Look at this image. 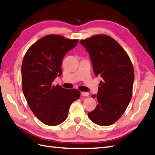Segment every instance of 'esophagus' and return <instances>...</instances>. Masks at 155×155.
Segmentation results:
<instances>
[{"label":"esophagus","mask_w":155,"mask_h":155,"mask_svg":"<svg viewBox=\"0 0 155 155\" xmlns=\"http://www.w3.org/2000/svg\"><path fill=\"white\" fill-rule=\"evenodd\" d=\"M81 94L83 97H87L89 95V93H87V92H81Z\"/></svg>","instance_id":"1"}]
</instances>
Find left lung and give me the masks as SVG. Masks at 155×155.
Segmentation results:
<instances>
[{
  "mask_svg": "<svg viewBox=\"0 0 155 155\" xmlns=\"http://www.w3.org/2000/svg\"><path fill=\"white\" fill-rule=\"evenodd\" d=\"M80 43L89 53L94 73L103 80L98 93L91 96L98 104L88 117L97 125H111L122 116L131 101L133 65L124 49L107 35H94Z\"/></svg>",
  "mask_w": 155,
  "mask_h": 155,
  "instance_id": "left-lung-1",
  "label": "left lung"
}]
</instances>
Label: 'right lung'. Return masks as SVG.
I'll list each match as a JSON object with an SVG mask.
<instances>
[{"instance_id": "right-lung-1", "label": "right lung", "mask_w": 155, "mask_h": 155, "mask_svg": "<svg viewBox=\"0 0 155 155\" xmlns=\"http://www.w3.org/2000/svg\"><path fill=\"white\" fill-rule=\"evenodd\" d=\"M78 41L48 35L34 43L24 56L21 70L24 95L33 114L46 125L62 123L71 103L80 98L77 89L52 85L54 79L62 74L61 64L66 52Z\"/></svg>"}]
</instances>
